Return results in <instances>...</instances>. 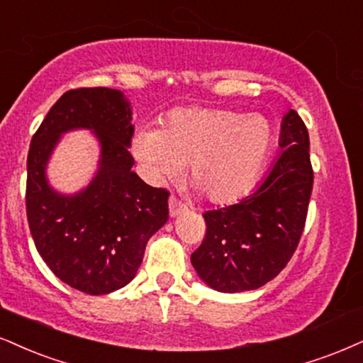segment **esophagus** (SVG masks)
I'll list each match as a JSON object with an SVG mask.
<instances>
[{
	"instance_id": "esophagus-1",
	"label": "esophagus",
	"mask_w": 363,
	"mask_h": 363,
	"mask_svg": "<svg viewBox=\"0 0 363 363\" xmlns=\"http://www.w3.org/2000/svg\"><path fill=\"white\" fill-rule=\"evenodd\" d=\"M168 208H169V217L180 216L182 212H185V210H186L185 203H182L180 200L174 199V196H169V200H168Z\"/></svg>"
}]
</instances>
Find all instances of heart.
<instances>
[{
	"mask_svg": "<svg viewBox=\"0 0 363 363\" xmlns=\"http://www.w3.org/2000/svg\"><path fill=\"white\" fill-rule=\"evenodd\" d=\"M276 145L266 116L218 107H183L163 128H145L133 140V155L155 183L180 174L189 163L190 180L213 203L247 194L261 177Z\"/></svg>",
	"mask_w": 363,
	"mask_h": 363,
	"instance_id": "obj_1",
	"label": "heart"
}]
</instances>
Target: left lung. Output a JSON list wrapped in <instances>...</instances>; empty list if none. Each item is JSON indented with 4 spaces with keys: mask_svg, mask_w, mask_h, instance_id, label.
<instances>
[{
    "mask_svg": "<svg viewBox=\"0 0 363 363\" xmlns=\"http://www.w3.org/2000/svg\"><path fill=\"white\" fill-rule=\"evenodd\" d=\"M281 155L254 194L203 213L207 232L191 254L196 274L222 293L274 279L298 247L313 190L310 136L296 111L281 124Z\"/></svg>",
    "mask_w": 363,
    "mask_h": 363,
    "instance_id": "left-lung-1",
    "label": "left lung"
}]
</instances>
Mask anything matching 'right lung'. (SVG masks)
Instances as JSON below:
<instances>
[{
	"instance_id": "obj_1",
	"label": "right lung",
	"mask_w": 363,
	"mask_h": 363,
	"mask_svg": "<svg viewBox=\"0 0 363 363\" xmlns=\"http://www.w3.org/2000/svg\"><path fill=\"white\" fill-rule=\"evenodd\" d=\"M91 128L100 168L74 196L48 185L46 164L64 132ZM131 106L118 89L82 87L58 99L30 143L26 217L38 254L58 279L87 294H107L136 276L150 237L168 220V190L133 172Z\"/></svg>"
}]
</instances>
